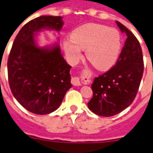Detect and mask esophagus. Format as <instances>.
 Wrapping results in <instances>:
<instances>
[{
    "label": "esophagus",
    "instance_id": "obj_1",
    "mask_svg": "<svg viewBox=\"0 0 153 153\" xmlns=\"http://www.w3.org/2000/svg\"><path fill=\"white\" fill-rule=\"evenodd\" d=\"M71 83H72V84L74 85V86H79V85H81L80 79H79V78L77 77V76H74V77H73L72 79H71Z\"/></svg>",
    "mask_w": 153,
    "mask_h": 153
}]
</instances>
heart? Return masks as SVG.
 <instances>
[{"mask_svg": "<svg viewBox=\"0 0 153 153\" xmlns=\"http://www.w3.org/2000/svg\"><path fill=\"white\" fill-rule=\"evenodd\" d=\"M71 40L63 41L66 54L74 63L86 50L87 60L100 70L111 68L117 63L121 49V39L116 29L100 24H86L74 30Z\"/></svg>", "mask_w": 153, "mask_h": 153, "instance_id": "b5f03b06", "label": "heart"}]
</instances>
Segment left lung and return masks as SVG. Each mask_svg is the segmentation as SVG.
Segmentation results:
<instances>
[{"mask_svg": "<svg viewBox=\"0 0 153 153\" xmlns=\"http://www.w3.org/2000/svg\"><path fill=\"white\" fill-rule=\"evenodd\" d=\"M117 24L126 35L125 44L115 66L94 79L93 95L87 103L93 113L101 117L118 114L133 102L144 70L140 42L121 23Z\"/></svg>", "mask_w": 153, "mask_h": 153, "instance_id": "left-lung-1", "label": "left lung"}]
</instances>
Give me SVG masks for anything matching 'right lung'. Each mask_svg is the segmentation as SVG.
I'll list each match as a JSON object with an SVG mask.
<instances>
[{
  "instance_id": "obj_1",
  "label": "right lung",
  "mask_w": 153,
  "mask_h": 153,
  "mask_svg": "<svg viewBox=\"0 0 153 153\" xmlns=\"http://www.w3.org/2000/svg\"><path fill=\"white\" fill-rule=\"evenodd\" d=\"M61 17L40 16L27 23L13 41L7 60L8 81L13 97L24 108L45 115L60 106L71 88L70 70L60 47H39L35 33L43 29L60 31Z\"/></svg>"
}]
</instances>
